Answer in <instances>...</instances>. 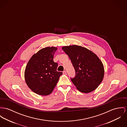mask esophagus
<instances>
[{
	"mask_svg": "<svg viewBox=\"0 0 127 127\" xmlns=\"http://www.w3.org/2000/svg\"><path fill=\"white\" fill-rule=\"evenodd\" d=\"M63 74H64V75H65V74H67V73H66V71L65 70H64V71H63Z\"/></svg>",
	"mask_w": 127,
	"mask_h": 127,
	"instance_id": "34e87169",
	"label": "esophagus"
}]
</instances>
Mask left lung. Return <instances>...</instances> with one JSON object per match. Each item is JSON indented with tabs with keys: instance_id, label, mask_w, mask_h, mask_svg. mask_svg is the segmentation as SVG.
Masks as SVG:
<instances>
[{
	"instance_id": "8db88e82",
	"label": "left lung",
	"mask_w": 127,
	"mask_h": 127,
	"mask_svg": "<svg viewBox=\"0 0 127 127\" xmlns=\"http://www.w3.org/2000/svg\"><path fill=\"white\" fill-rule=\"evenodd\" d=\"M68 55L75 71V75L70 78L77 89L88 93L98 88L104 73L102 62L92 52L78 45L62 47Z\"/></svg>"
}]
</instances>
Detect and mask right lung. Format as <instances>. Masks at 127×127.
<instances>
[{"mask_svg": "<svg viewBox=\"0 0 127 127\" xmlns=\"http://www.w3.org/2000/svg\"><path fill=\"white\" fill-rule=\"evenodd\" d=\"M57 48L47 47L40 50L29 60L25 69L27 84L40 95L50 94L56 86L62 72L57 70L58 64L53 61Z\"/></svg>", "mask_w": 127, "mask_h": 127, "instance_id": "right-lung-1", "label": "right lung"}]
</instances>
